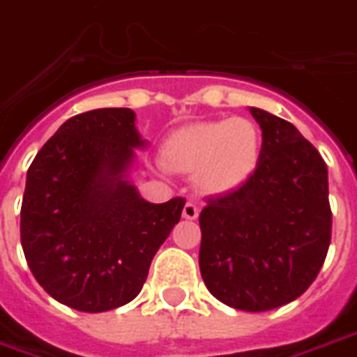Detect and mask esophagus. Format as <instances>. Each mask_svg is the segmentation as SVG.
<instances>
[{
    "label": "esophagus",
    "instance_id": "1",
    "mask_svg": "<svg viewBox=\"0 0 357 357\" xmlns=\"http://www.w3.org/2000/svg\"><path fill=\"white\" fill-rule=\"evenodd\" d=\"M197 215H199V207L194 202H186L184 209H182V217L188 218V220H196Z\"/></svg>",
    "mask_w": 357,
    "mask_h": 357
}]
</instances>
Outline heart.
<instances>
[{
	"label": "heart",
	"instance_id": "obj_1",
	"mask_svg": "<svg viewBox=\"0 0 357 357\" xmlns=\"http://www.w3.org/2000/svg\"><path fill=\"white\" fill-rule=\"evenodd\" d=\"M261 146V131L251 119L226 118L182 127L169 137L161 155L171 171L196 173L199 188L222 196L251 178Z\"/></svg>",
	"mask_w": 357,
	"mask_h": 357
}]
</instances>
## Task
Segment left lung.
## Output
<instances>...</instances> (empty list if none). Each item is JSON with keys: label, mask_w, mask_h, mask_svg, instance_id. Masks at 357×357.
Returning a JSON list of instances; mask_svg holds the SVG:
<instances>
[{"label": "left lung", "mask_w": 357, "mask_h": 357, "mask_svg": "<svg viewBox=\"0 0 357 357\" xmlns=\"http://www.w3.org/2000/svg\"><path fill=\"white\" fill-rule=\"evenodd\" d=\"M262 146L251 178L199 213V270L209 293L236 310L295 301L324 266L331 241L327 165L295 125L249 108Z\"/></svg>", "instance_id": "1"}]
</instances>
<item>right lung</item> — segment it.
<instances>
[{
	"label": "right lung",
	"mask_w": 357,
	"mask_h": 357,
	"mask_svg": "<svg viewBox=\"0 0 357 357\" xmlns=\"http://www.w3.org/2000/svg\"><path fill=\"white\" fill-rule=\"evenodd\" d=\"M131 108H98L59 127L26 175L20 241L33 278L79 312L131 303L186 199H142L131 182L146 148Z\"/></svg>",
	"instance_id": "obj_1"
}]
</instances>
